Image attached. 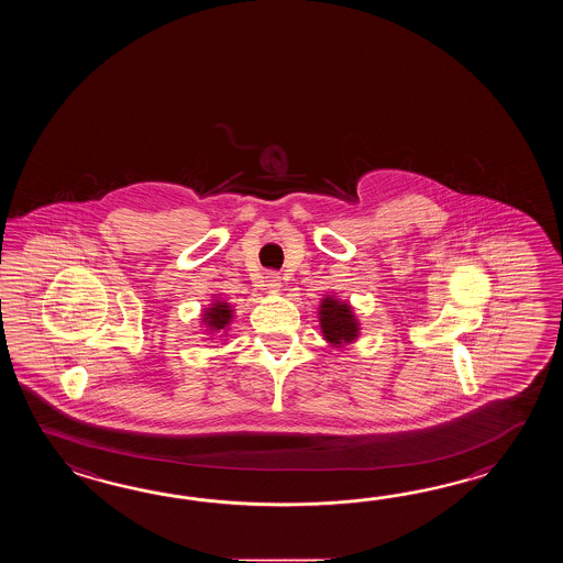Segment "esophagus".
<instances>
[{"instance_id": "1", "label": "esophagus", "mask_w": 563, "mask_h": 563, "mask_svg": "<svg viewBox=\"0 0 563 563\" xmlns=\"http://www.w3.org/2000/svg\"><path fill=\"white\" fill-rule=\"evenodd\" d=\"M264 282L265 289H267L269 294H277L279 287H282V277H279V274H267Z\"/></svg>"}]
</instances>
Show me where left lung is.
Here are the masks:
<instances>
[{
	"instance_id": "8db88e82",
	"label": "left lung",
	"mask_w": 563,
	"mask_h": 563,
	"mask_svg": "<svg viewBox=\"0 0 563 563\" xmlns=\"http://www.w3.org/2000/svg\"><path fill=\"white\" fill-rule=\"evenodd\" d=\"M320 328H322L323 338L332 346H346L358 338V320L352 311V306L335 299L334 296L322 299Z\"/></svg>"
}]
</instances>
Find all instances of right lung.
Segmentation results:
<instances>
[{"instance_id": "1", "label": "right lung", "mask_w": 563, "mask_h": 563, "mask_svg": "<svg viewBox=\"0 0 563 563\" xmlns=\"http://www.w3.org/2000/svg\"><path fill=\"white\" fill-rule=\"evenodd\" d=\"M231 320H233V310L223 299H213V303L209 308H205L203 323L207 325V332H211V334L228 332Z\"/></svg>"}]
</instances>
